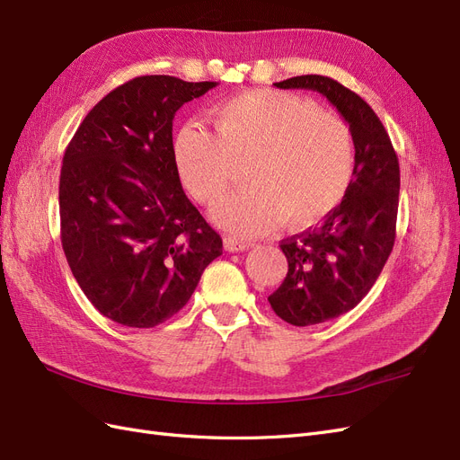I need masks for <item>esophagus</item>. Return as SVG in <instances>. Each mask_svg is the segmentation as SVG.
I'll use <instances>...</instances> for the list:
<instances>
[{"mask_svg":"<svg viewBox=\"0 0 460 460\" xmlns=\"http://www.w3.org/2000/svg\"><path fill=\"white\" fill-rule=\"evenodd\" d=\"M223 246H226L227 252H243V251H248V248H251L252 244L239 241L234 237H226V239H223Z\"/></svg>","mask_w":460,"mask_h":460,"instance_id":"1","label":"esophagus"}]
</instances>
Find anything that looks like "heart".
Segmentation results:
<instances>
[{
  "label": "heart",
  "mask_w": 460,
  "mask_h": 460,
  "mask_svg": "<svg viewBox=\"0 0 460 460\" xmlns=\"http://www.w3.org/2000/svg\"><path fill=\"white\" fill-rule=\"evenodd\" d=\"M216 135L182 127L173 157L194 200L216 204L248 165V189L212 209L217 227L258 237L287 217L295 229L312 227L343 202L354 173V142L339 117L281 90L256 88L214 110Z\"/></svg>",
  "instance_id": "1"
}]
</instances>
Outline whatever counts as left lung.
<instances>
[{"mask_svg": "<svg viewBox=\"0 0 460 460\" xmlns=\"http://www.w3.org/2000/svg\"><path fill=\"white\" fill-rule=\"evenodd\" d=\"M275 86L320 92L354 142V173L343 202L320 227L281 243L288 271L268 300L281 320L305 327L352 310L382 273L395 243L399 160L374 110L333 78L303 75Z\"/></svg>", "mask_w": 460, "mask_h": 460, "instance_id": "left-lung-1", "label": "left lung"}]
</instances>
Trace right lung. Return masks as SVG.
<instances>
[{"label":"right lung","instance_id":"add662e5","mask_svg":"<svg viewBox=\"0 0 460 460\" xmlns=\"http://www.w3.org/2000/svg\"><path fill=\"white\" fill-rule=\"evenodd\" d=\"M214 86L137 76L90 110L65 150L63 252L90 303L121 325L175 316L223 252L182 190L173 157L177 110Z\"/></svg>","mask_w":460,"mask_h":460}]
</instances>
